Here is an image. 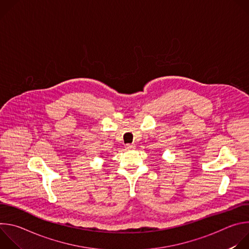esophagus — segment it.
I'll list each match as a JSON object with an SVG mask.
<instances>
[{"instance_id": "esophagus-1", "label": "esophagus", "mask_w": 249, "mask_h": 249, "mask_svg": "<svg viewBox=\"0 0 249 249\" xmlns=\"http://www.w3.org/2000/svg\"><path fill=\"white\" fill-rule=\"evenodd\" d=\"M125 148H126V150H133L135 148V145L134 144H127L125 146Z\"/></svg>"}]
</instances>
